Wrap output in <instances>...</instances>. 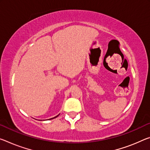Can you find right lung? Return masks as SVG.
<instances>
[{
	"label": "right lung",
	"mask_w": 150,
	"mask_h": 150,
	"mask_svg": "<svg viewBox=\"0 0 150 150\" xmlns=\"http://www.w3.org/2000/svg\"><path fill=\"white\" fill-rule=\"evenodd\" d=\"M57 116H59V115H57V116H56V117H53V118H55V117H57ZM50 120H52V118H51V119H50Z\"/></svg>",
	"instance_id": "right-lung-1"
}]
</instances>
